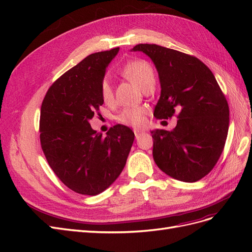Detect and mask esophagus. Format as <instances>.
<instances>
[{"label":"esophagus","mask_w":252,"mask_h":252,"mask_svg":"<svg viewBox=\"0 0 252 252\" xmlns=\"http://www.w3.org/2000/svg\"><path fill=\"white\" fill-rule=\"evenodd\" d=\"M133 132H134V134H135V138H138V136H139L143 131H142V130H139V129H134Z\"/></svg>","instance_id":"34e87169"}]
</instances>
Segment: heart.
Masks as SVG:
<instances>
[{"label":"heart","mask_w":252,"mask_h":252,"mask_svg":"<svg viewBox=\"0 0 252 252\" xmlns=\"http://www.w3.org/2000/svg\"><path fill=\"white\" fill-rule=\"evenodd\" d=\"M122 73L135 86L143 88L146 84L155 83V71L146 61H132L125 65ZM101 96L105 103H110L113 98V91L109 79L105 78L101 83ZM147 110L144 107H127L120 112L118 121L120 123L141 128L147 122Z\"/></svg>","instance_id":"b5f03b06"}]
</instances>
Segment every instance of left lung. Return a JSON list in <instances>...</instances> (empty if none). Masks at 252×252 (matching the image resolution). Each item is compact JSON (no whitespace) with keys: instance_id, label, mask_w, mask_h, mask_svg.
Here are the masks:
<instances>
[{"instance_id":"8db88e82","label":"left lung","mask_w":252,"mask_h":252,"mask_svg":"<svg viewBox=\"0 0 252 252\" xmlns=\"http://www.w3.org/2000/svg\"><path fill=\"white\" fill-rule=\"evenodd\" d=\"M131 51L148 56L158 73L161 95L157 119L178 113L171 131L152 130V155L169 177L193 183L204 178L222 155L229 127V107L209 68L197 58L156 44H139Z\"/></svg>"}]
</instances>
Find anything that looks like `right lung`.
Here are the masks:
<instances>
[{"label":"right lung","mask_w":252,"mask_h":252,"mask_svg":"<svg viewBox=\"0 0 252 252\" xmlns=\"http://www.w3.org/2000/svg\"><path fill=\"white\" fill-rule=\"evenodd\" d=\"M119 47L89 55L60 77L45 95L40 140L51 169L74 192L96 195L124 169L134 133L118 124L103 138L90 120L104 101L101 83Z\"/></svg>","instance_id":"obj_1"}]
</instances>
